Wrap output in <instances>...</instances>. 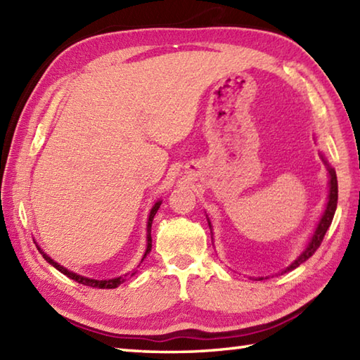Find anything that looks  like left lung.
Returning <instances> with one entry per match:
<instances>
[{
    "mask_svg": "<svg viewBox=\"0 0 360 360\" xmlns=\"http://www.w3.org/2000/svg\"><path fill=\"white\" fill-rule=\"evenodd\" d=\"M322 159H323V162H325V165L328 168V173H330V195H328L326 209L323 212L322 218H320V221H319L317 229H316L314 235H312V238H311V241L308 244V248L304 249L302 254H300V257H298L292 264H289L283 272H288V271L295 269V267H298L302 263L307 262L309 257H312V254H314V252L319 249L320 244H322L323 236H325V233L328 231V227H330L331 223H333L335 209H338V176H335V170L330 164L326 162V159L323 156H322ZM209 227H210V231H212L210 221H209ZM258 280H263V278H258Z\"/></svg>",
    "mask_w": 360,
    "mask_h": 360,
    "instance_id": "1",
    "label": "left lung"
}]
</instances>
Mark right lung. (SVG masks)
<instances>
[{"mask_svg": "<svg viewBox=\"0 0 360 360\" xmlns=\"http://www.w3.org/2000/svg\"><path fill=\"white\" fill-rule=\"evenodd\" d=\"M160 204H162V201H158L155 205H153V209L150 210V217H148V223H147V250H145L143 258L147 257V255L150 254V250H151V223H153V218H155V215H156V212H158L159 207H160ZM37 248H38V246H37ZM38 250H40V254L43 255V258L46 259V262H48L49 264H52L53 267H56L57 271L65 274L66 277L72 278L74 281L82 283V285H86V286H91V288H98V289H114V288H117V286L120 285V283L125 281L124 277H117V278H111V280H94V278L82 277V275L74 274V272H71V271H68L66 267L60 266L57 262H53V259H52L51 257L46 255L40 248H38ZM143 258H142V262H143ZM131 275H134V274H131ZM125 277H127V275H125Z\"/></svg>", "mask_w": 360, "mask_h": 360, "instance_id": "1", "label": "right lung"}]
</instances>
